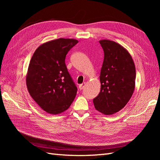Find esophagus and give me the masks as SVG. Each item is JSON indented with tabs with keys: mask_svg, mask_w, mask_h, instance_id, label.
Instances as JSON below:
<instances>
[{
	"mask_svg": "<svg viewBox=\"0 0 160 160\" xmlns=\"http://www.w3.org/2000/svg\"><path fill=\"white\" fill-rule=\"evenodd\" d=\"M85 83H82V84L79 85V89H80V90H82V89H83V88H85Z\"/></svg>",
	"mask_w": 160,
	"mask_h": 160,
	"instance_id": "esophagus-1",
	"label": "esophagus"
}]
</instances>
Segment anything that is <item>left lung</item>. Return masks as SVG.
<instances>
[{
  "instance_id": "left-lung-1",
  "label": "left lung",
  "mask_w": 160,
  "mask_h": 160,
  "mask_svg": "<svg viewBox=\"0 0 160 160\" xmlns=\"http://www.w3.org/2000/svg\"><path fill=\"white\" fill-rule=\"evenodd\" d=\"M99 43L104 59L99 76L101 90L93 103L96 110L109 115L122 109L132 98L136 72L132 57L125 48L107 39L100 40Z\"/></svg>"
}]
</instances>
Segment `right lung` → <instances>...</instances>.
I'll use <instances>...</instances> for the list:
<instances>
[{"label":"right lung","mask_w":160,"mask_h":160,"mask_svg":"<svg viewBox=\"0 0 160 160\" xmlns=\"http://www.w3.org/2000/svg\"><path fill=\"white\" fill-rule=\"evenodd\" d=\"M78 41L60 38L38 47L30 61L26 75L27 89L47 113L64 112L73 101L77 88L65 65L67 52Z\"/></svg>","instance_id":"obj_1"}]
</instances>
